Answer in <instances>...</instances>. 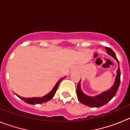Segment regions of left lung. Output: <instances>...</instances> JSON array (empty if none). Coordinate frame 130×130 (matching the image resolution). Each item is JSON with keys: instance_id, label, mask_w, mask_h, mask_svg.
Masks as SVG:
<instances>
[{"instance_id": "obj_1", "label": "left lung", "mask_w": 130, "mask_h": 130, "mask_svg": "<svg viewBox=\"0 0 130 130\" xmlns=\"http://www.w3.org/2000/svg\"><path fill=\"white\" fill-rule=\"evenodd\" d=\"M107 50V53L111 57H113L116 60L119 64V68L117 70V75L115 77V81L114 84L112 87L110 88L109 90L102 92V94L94 97H91L88 96L87 95L85 94L81 88V81H79L77 87V95L78 100L79 102H81V104H83L84 105H86L88 107H100L103 105H105L109 102L112 98L115 96L117 94V92L118 90L119 85L120 83V70L119 68V61L117 59L116 55L112 49L109 47H105Z\"/></svg>"}]
</instances>
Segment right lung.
<instances>
[{
	"label": "right lung",
	"instance_id": "add662e5",
	"mask_svg": "<svg viewBox=\"0 0 130 130\" xmlns=\"http://www.w3.org/2000/svg\"><path fill=\"white\" fill-rule=\"evenodd\" d=\"M64 79V78H63ZM62 79H60L59 81L57 82V83L56 84V85L54 87V88H53L52 90H51L49 94H47L45 96H43V97L41 98H23L21 97V96H19V95L16 94L18 97L20 98L21 100H22L23 101L26 103V104H31V105H35V104H43V103H45V102H48L50 100H51L53 98V96H55V93L57 92V88H58V85H59L60 82L61 81Z\"/></svg>",
	"mask_w": 130,
	"mask_h": 130
}]
</instances>
